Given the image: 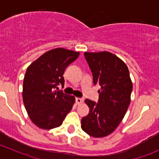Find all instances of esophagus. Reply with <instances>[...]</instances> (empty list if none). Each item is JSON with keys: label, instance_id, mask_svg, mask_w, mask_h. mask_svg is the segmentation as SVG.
I'll return each mask as SVG.
<instances>
[{"label": "esophagus", "instance_id": "1", "mask_svg": "<svg viewBox=\"0 0 159 159\" xmlns=\"http://www.w3.org/2000/svg\"><path fill=\"white\" fill-rule=\"evenodd\" d=\"M75 102H76L77 105H80L83 102V99L82 98H75Z\"/></svg>", "mask_w": 159, "mask_h": 159}]
</instances>
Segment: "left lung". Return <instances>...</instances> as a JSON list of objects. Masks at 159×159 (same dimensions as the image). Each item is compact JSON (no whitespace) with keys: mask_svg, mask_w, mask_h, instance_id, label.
Instances as JSON below:
<instances>
[{"mask_svg":"<svg viewBox=\"0 0 159 159\" xmlns=\"http://www.w3.org/2000/svg\"><path fill=\"white\" fill-rule=\"evenodd\" d=\"M94 84L101 86L98 102L85 99L89 113L81 129L94 138L111 134L124 118L131 102L132 82L126 64L108 51L84 52Z\"/></svg>","mask_w":159,"mask_h":159,"instance_id":"left-lung-1","label":"left lung"}]
</instances>
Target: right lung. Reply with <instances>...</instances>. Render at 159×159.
<instances>
[{
  "label": "right lung",
  "mask_w": 159,
  "mask_h": 159,
  "mask_svg": "<svg viewBox=\"0 0 159 159\" xmlns=\"http://www.w3.org/2000/svg\"><path fill=\"white\" fill-rule=\"evenodd\" d=\"M79 54L57 48L45 52L28 66L23 82V102L30 120L40 129L59 127L72 109L75 98L55 89L65 84V70Z\"/></svg>",
  "instance_id": "obj_1"
}]
</instances>
